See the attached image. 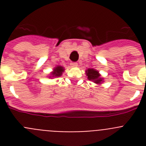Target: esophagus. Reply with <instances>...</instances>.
Segmentation results:
<instances>
[{"label": "esophagus", "instance_id": "34e87169", "mask_svg": "<svg viewBox=\"0 0 146 146\" xmlns=\"http://www.w3.org/2000/svg\"><path fill=\"white\" fill-rule=\"evenodd\" d=\"M70 65H71V66H72V67H76V66H77L78 64H77V62H72V63L70 64Z\"/></svg>", "mask_w": 146, "mask_h": 146}]
</instances>
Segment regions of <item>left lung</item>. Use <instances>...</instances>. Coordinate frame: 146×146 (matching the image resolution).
Here are the masks:
<instances>
[{"instance_id":"8db88e82","label":"left lung","mask_w":146,"mask_h":146,"mask_svg":"<svg viewBox=\"0 0 146 146\" xmlns=\"http://www.w3.org/2000/svg\"><path fill=\"white\" fill-rule=\"evenodd\" d=\"M86 74L88 76L89 80H93L96 83H100L102 81V79L100 78L99 72L93 69H88L86 71Z\"/></svg>"}]
</instances>
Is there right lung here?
I'll return each mask as SVG.
<instances>
[{"instance_id":"obj_1","label":"right lung","mask_w":146,"mask_h":146,"mask_svg":"<svg viewBox=\"0 0 146 146\" xmlns=\"http://www.w3.org/2000/svg\"><path fill=\"white\" fill-rule=\"evenodd\" d=\"M64 72V69H63V67L62 66H57L55 68L54 72H52V76L53 77H59V76L61 75L62 72Z\"/></svg>"}]
</instances>
